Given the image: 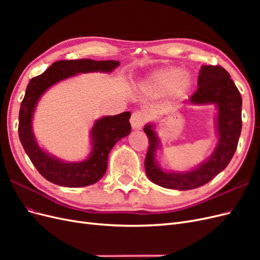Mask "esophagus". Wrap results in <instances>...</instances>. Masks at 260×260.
I'll return each instance as SVG.
<instances>
[{"mask_svg":"<svg viewBox=\"0 0 260 260\" xmlns=\"http://www.w3.org/2000/svg\"><path fill=\"white\" fill-rule=\"evenodd\" d=\"M145 121H146V115L143 114V113H141V112L133 113L132 116H131V119H130L132 128L136 129V130L142 129Z\"/></svg>","mask_w":260,"mask_h":260,"instance_id":"1","label":"esophagus"}]
</instances>
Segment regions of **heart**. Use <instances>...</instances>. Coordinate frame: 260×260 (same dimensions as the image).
I'll list each match as a JSON object with an SVG mask.
<instances>
[{
    "label": "heart",
    "instance_id": "heart-1",
    "mask_svg": "<svg viewBox=\"0 0 260 260\" xmlns=\"http://www.w3.org/2000/svg\"><path fill=\"white\" fill-rule=\"evenodd\" d=\"M145 83L155 91L166 92L170 90L172 95L181 96L190 89L192 78L178 67H166L149 75Z\"/></svg>",
    "mask_w": 260,
    "mask_h": 260
}]
</instances>
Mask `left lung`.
Wrapping results in <instances>:
<instances>
[{
  "label": "left lung",
  "instance_id": "1",
  "mask_svg": "<svg viewBox=\"0 0 260 260\" xmlns=\"http://www.w3.org/2000/svg\"><path fill=\"white\" fill-rule=\"evenodd\" d=\"M198 86L199 89L186 103L216 106L217 145L205 161L190 170H164L157 160L160 140L156 125L152 122L145 124L143 130L149 141L145 171L147 178L159 186L180 191L200 187L224 170L237 151L242 130V98L229 73L220 66H202Z\"/></svg>",
  "mask_w": 260,
  "mask_h": 260
}]
</instances>
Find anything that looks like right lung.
<instances>
[{
	"label": "right lung",
	"mask_w": 260,
	"mask_h": 260,
	"mask_svg": "<svg viewBox=\"0 0 260 260\" xmlns=\"http://www.w3.org/2000/svg\"><path fill=\"white\" fill-rule=\"evenodd\" d=\"M119 64L117 60H58L53 62L42 75L29 81L19 111V140L31 162L50 182L66 187H80L96 183L103 178L109 152L118 141L131 132V113L103 116L94 121L90 131L91 152L88 157L79 161H65L46 152L36 139L32 120L39 101L46 91L62 80L79 74H109Z\"/></svg>",
	"instance_id": "right-lung-1"
}]
</instances>
